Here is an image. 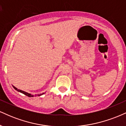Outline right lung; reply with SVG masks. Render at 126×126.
<instances>
[{"label": "right lung", "mask_w": 126, "mask_h": 126, "mask_svg": "<svg viewBox=\"0 0 126 126\" xmlns=\"http://www.w3.org/2000/svg\"><path fill=\"white\" fill-rule=\"evenodd\" d=\"M13 88H15V89L16 90H17V91H18V92H20V93H22V94H25V95H26V96H28V97H33V96H37V95H32V94H29V93H26V92H25V91H22V90H19V89H17V88H16L15 87H14V86H13ZM44 93H42V94H38V96H40V95H42V94H44Z\"/></svg>", "instance_id": "add662e5"}]
</instances>
